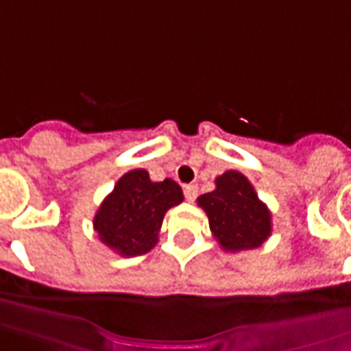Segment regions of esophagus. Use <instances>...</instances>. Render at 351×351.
<instances>
[{
    "label": "esophagus",
    "instance_id": "esophagus-1",
    "mask_svg": "<svg viewBox=\"0 0 351 351\" xmlns=\"http://www.w3.org/2000/svg\"><path fill=\"white\" fill-rule=\"evenodd\" d=\"M196 196H198V189H196L194 185H186L185 186L186 202H194V200H196Z\"/></svg>",
    "mask_w": 351,
    "mask_h": 351
}]
</instances>
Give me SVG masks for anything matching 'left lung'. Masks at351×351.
<instances>
[{
	"mask_svg": "<svg viewBox=\"0 0 351 351\" xmlns=\"http://www.w3.org/2000/svg\"><path fill=\"white\" fill-rule=\"evenodd\" d=\"M209 228L228 252L258 249L271 235V213L241 172L228 170L215 179V191L202 194Z\"/></svg>",
	"mask_w": 351,
	"mask_h": 351,
	"instance_id": "left-lung-1",
	"label": "left lung"
}]
</instances>
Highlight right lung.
Wrapping results in <instances>:
<instances>
[{
    "mask_svg": "<svg viewBox=\"0 0 351 351\" xmlns=\"http://www.w3.org/2000/svg\"><path fill=\"white\" fill-rule=\"evenodd\" d=\"M183 202L181 186L172 181H151L145 170H130L95 213L93 228L108 249L121 256H140L158 241L166 211Z\"/></svg>",
    "mask_w": 351,
    "mask_h": 351,
    "instance_id": "obj_1",
    "label": "right lung"
}]
</instances>
